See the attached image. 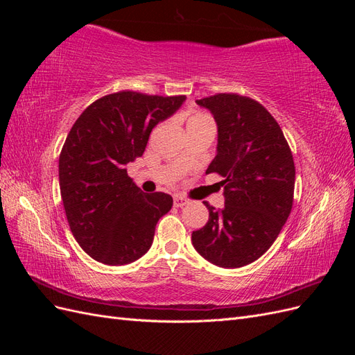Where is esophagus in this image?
Here are the masks:
<instances>
[{
	"label": "esophagus",
	"instance_id": "esophagus-1",
	"mask_svg": "<svg viewBox=\"0 0 355 355\" xmlns=\"http://www.w3.org/2000/svg\"><path fill=\"white\" fill-rule=\"evenodd\" d=\"M187 202H188V200H187L185 197H182V196H175V197H173L175 207H184Z\"/></svg>",
	"mask_w": 355,
	"mask_h": 355
}]
</instances>
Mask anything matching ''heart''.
<instances>
[{"instance_id": "heart-1", "label": "heart", "mask_w": 355, "mask_h": 355, "mask_svg": "<svg viewBox=\"0 0 355 355\" xmlns=\"http://www.w3.org/2000/svg\"><path fill=\"white\" fill-rule=\"evenodd\" d=\"M202 121H210V116L206 115V114H202V112H192L188 116V127L198 124V123H202Z\"/></svg>"}]
</instances>
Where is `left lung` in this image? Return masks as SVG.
I'll return each mask as SVG.
<instances>
[{
	"label": "left lung",
	"instance_id": "1",
	"mask_svg": "<svg viewBox=\"0 0 355 355\" xmlns=\"http://www.w3.org/2000/svg\"><path fill=\"white\" fill-rule=\"evenodd\" d=\"M218 124V154L206 175L223 178L225 207L192 232L196 250L222 268L254 262L270 249L293 206L295 163L275 118L259 102L237 93L197 101Z\"/></svg>",
	"mask_w": 355,
	"mask_h": 355
}]
</instances>
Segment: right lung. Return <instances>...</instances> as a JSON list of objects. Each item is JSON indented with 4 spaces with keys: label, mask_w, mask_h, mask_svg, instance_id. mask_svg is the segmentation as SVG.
<instances>
[{
    "label": "right lung",
    "mask_w": 355,
    "mask_h": 355,
    "mask_svg": "<svg viewBox=\"0 0 355 355\" xmlns=\"http://www.w3.org/2000/svg\"><path fill=\"white\" fill-rule=\"evenodd\" d=\"M185 96L132 90L94 101L73 123L59 157V185L71 232L94 261L124 265L153 244L155 225L173 198L145 194L125 166L145 151L153 128Z\"/></svg>",
    "instance_id": "1"
}]
</instances>
